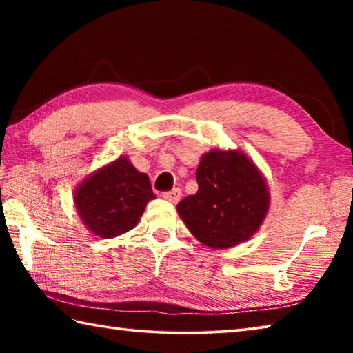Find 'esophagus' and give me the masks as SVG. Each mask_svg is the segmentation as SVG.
Listing matches in <instances>:
<instances>
[{
  "label": "esophagus",
  "mask_w": 353,
  "mask_h": 353,
  "mask_svg": "<svg viewBox=\"0 0 353 353\" xmlns=\"http://www.w3.org/2000/svg\"><path fill=\"white\" fill-rule=\"evenodd\" d=\"M181 196H182L181 188H174V190H171V191H165V193L162 194V198L165 201L172 202V204H177V202L181 201Z\"/></svg>",
  "instance_id": "34e87169"
}]
</instances>
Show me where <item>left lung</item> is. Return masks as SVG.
Masks as SVG:
<instances>
[{
    "label": "left lung",
    "mask_w": 353,
    "mask_h": 353,
    "mask_svg": "<svg viewBox=\"0 0 353 353\" xmlns=\"http://www.w3.org/2000/svg\"><path fill=\"white\" fill-rule=\"evenodd\" d=\"M198 193L177 212L188 230L212 249L246 241L266 216L270 194L255 165L238 151H210L196 171Z\"/></svg>",
    "instance_id": "1"
}]
</instances>
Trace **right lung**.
I'll list each match as a JSON object with an SVG mask.
<instances>
[{
	"label": "right lung",
	"mask_w": 353,
	"mask_h": 353,
	"mask_svg": "<svg viewBox=\"0 0 353 353\" xmlns=\"http://www.w3.org/2000/svg\"><path fill=\"white\" fill-rule=\"evenodd\" d=\"M154 198L149 177L121 157L79 185L74 204L94 235L113 238L132 229Z\"/></svg>",
	"instance_id": "right-lung-1"
}]
</instances>
